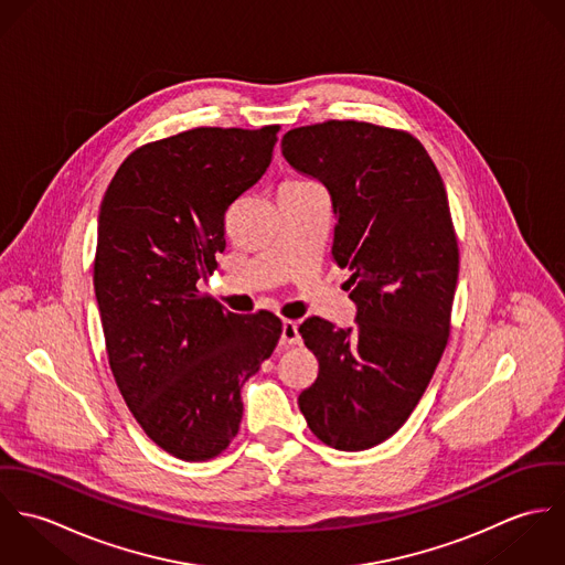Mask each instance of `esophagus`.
I'll return each instance as SVG.
<instances>
[{"label": "esophagus", "mask_w": 565, "mask_h": 565, "mask_svg": "<svg viewBox=\"0 0 565 565\" xmlns=\"http://www.w3.org/2000/svg\"><path fill=\"white\" fill-rule=\"evenodd\" d=\"M280 343L282 345H294L300 343V332H298V323L294 320H282V332H280Z\"/></svg>", "instance_id": "34e87169"}]
</instances>
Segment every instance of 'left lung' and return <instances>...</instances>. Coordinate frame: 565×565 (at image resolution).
<instances>
[{"label":"left lung","mask_w":565,"mask_h":565,"mask_svg":"<svg viewBox=\"0 0 565 565\" xmlns=\"http://www.w3.org/2000/svg\"><path fill=\"white\" fill-rule=\"evenodd\" d=\"M282 157L328 189L356 305L354 328L300 323L320 372L298 404L323 444L367 450L408 419L448 343L459 245L444 180L413 135L352 119L289 130Z\"/></svg>","instance_id":"1"}]
</instances>
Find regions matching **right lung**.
<instances>
[{"label": "right lung", "mask_w": 565, "mask_h": 565, "mask_svg": "<svg viewBox=\"0 0 565 565\" xmlns=\"http://www.w3.org/2000/svg\"><path fill=\"white\" fill-rule=\"evenodd\" d=\"M278 126L193 128L135 150L99 209L93 285L115 383L146 435L182 461L228 448L243 383L282 322L237 316L198 280L226 249L224 215L271 162Z\"/></svg>", "instance_id": "add662e5"}]
</instances>
